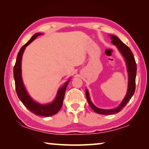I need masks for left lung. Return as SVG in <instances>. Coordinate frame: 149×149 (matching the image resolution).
Listing matches in <instances>:
<instances>
[{
  "label": "left lung",
  "instance_id": "8db88e82",
  "mask_svg": "<svg viewBox=\"0 0 149 149\" xmlns=\"http://www.w3.org/2000/svg\"><path fill=\"white\" fill-rule=\"evenodd\" d=\"M110 39H112V44H114L115 46H116L119 51L122 53V56L124 58L125 60V64L127 65V69L128 72V88L127 91L126 93L125 97L123 99L121 104L118 106L117 108L114 109L106 110L101 109V108H97V107L93 104L91 100L90 99L89 94L87 89L85 90V94H86V98L89 103L91 108L95 111V112L98 113L99 114L104 115H110L118 113L122 110V108L127 104L130 101L131 98L132 97L135 91V78L136 74H137V64H136L135 58L133 56L132 52L127 45H125L118 37L115 35H110Z\"/></svg>",
  "mask_w": 149,
  "mask_h": 149
}]
</instances>
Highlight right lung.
Wrapping results in <instances>:
<instances>
[{"instance_id":"1","label":"right lung","mask_w":149,"mask_h":149,"mask_svg":"<svg viewBox=\"0 0 149 149\" xmlns=\"http://www.w3.org/2000/svg\"><path fill=\"white\" fill-rule=\"evenodd\" d=\"M41 33H37L32 36L29 41L25 44L17 54L16 64L14 67V77L15 80V87L17 95V97L23 103L24 105L28 109L30 112L33 113L37 116H41L44 117H49L56 114L58 111L61 109L63 104L65 89H66L68 84L70 80L67 81L62 87H60L58 91L57 95L54 100L51 103L47 104H41L39 103L35 102L33 100L31 97L27 93L25 88L23 81L22 77V55L24 52L26 47L29 45L32 41L36 39L39 35H41Z\"/></svg>"}]
</instances>
